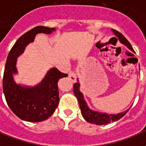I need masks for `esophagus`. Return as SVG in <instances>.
I'll return each instance as SVG.
<instances>
[{
	"instance_id": "esophagus-1",
	"label": "esophagus",
	"mask_w": 146,
	"mask_h": 146,
	"mask_svg": "<svg viewBox=\"0 0 146 146\" xmlns=\"http://www.w3.org/2000/svg\"><path fill=\"white\" fill-rule=\"evenodd\" d=\"M69 78H70L73 82H75L76 79V74L74 71H70L69 73Z\"/></svg>"
}]
</instances>
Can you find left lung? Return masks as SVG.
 <instances>
[{
  "mask_svg": "<svg viewBox=\"0 0 146 146\" xmlns=\"http://www.w3.org/2000/svg\"><path fill=\"white\" fill-rule=\"evenodd\" d=\"M113 32L116 36H118L119 41L123 44H125L130 50L134 51L130 42L125 38V36H123L122 33L116 31V30H113ZM73 92L77 98L83 117L85 119V120H87L88 123H94V124H97V125H103V124L110 123V122H113V121H116V120H118L120 118H122L123 116H124L126 113L128 112L129 110L131 109V108H129L127 110H126L123 113H118V114H108V113H98V112L90 110L88 106V105H87L85 100L84 98V95L81 92H80L79 82L74 84Z\"/></svg>",
  "mask_w": 146,
  "mask_h": 146,
  "instance_id": "1",
  "label": "left lung"
}]
</instances>
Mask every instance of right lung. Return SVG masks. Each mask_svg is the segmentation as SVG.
I'll use <instances>...</instances> for the list:
<instances>
[{
	"mask_svg": "<svg viewBox=\"0 0 146 146\" xmlns=\"http://www.w3.org/2000/svg\"><path fill=\"white\" fill-rule=\"evenodd\" d=\"M54 28L36 27L18 39L7 58L3 76V92L7 104L16 116L29 122H40L54 113L59 102L58 81L68 75L52 68L41 82L33 88L23 87L14 81L13 74L17 73L15 67L17 57L33 42L37 33L49 34Z\"/></svg>",
	"mask_w": 146,
	"mask_h": 146,
	"instance_id": "1",
	"label": "right lung"
}]
</instances>
